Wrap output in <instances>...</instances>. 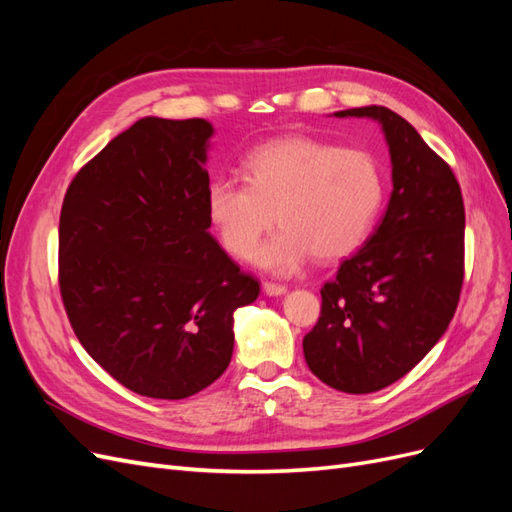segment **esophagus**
Segmentation results:
<instances>
[{
	"instance_id": "esophagus-1",
	"label": "esophagus",
	"mask_w": 512,
	"mask_h": 512,
	"mask_svg": "<svg viewBox=\"0 0 512 512\" xmlns=\"http://www.w3.org/2000/svg\"><path fill=\"white\" fill-rule=\"evenodd\" d=\"M262 292H265L267 297H282V294H286V292H288V288H286V286H282V284L265 282V284H262Z\"/></svg>"
}]
</instances>
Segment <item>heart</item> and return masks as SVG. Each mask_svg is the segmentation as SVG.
<instances>
[{
  "label": "heart",
  "instance_id": "b5f03b06",
  "mask_svg": "<svg viewBox=\"0 0 512 512\" xmlns=\"http://www.w3.org/2000/svg\"><path fill=\"white\" fill-rule=\"evenodd\" d=\"M247 183L228 175L207 188V215L226 250L245 258L273 226L254 260L271 273L350 256L369 235L384 198L378 162L367 151L339 149L309 136H282L245 158Z\"/></svg>",
  "mask_w": 512,
  "mask_h": 512
}]
</instances>
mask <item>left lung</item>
I'll use <instances>...</instances> for the list:
<instances>
[{"instance_id": "obj_1", "label": "left lung", "mask_w": 512, "mask_h": 512, "mask_svg": "<svg viewBox=\"0 0 512 512\" xmlns=\"http://www.w3.org/2000/svg\"><path fill=\"white\" fill-rule=\"evenodd\" d=\"M333 115L380 123L393 190L371 237L322 286L303 354L331 389L363 395L404 378L448 329L463 284L466 211L451 166L404 117L386 106Z\"/></svg>"}]
</instances>
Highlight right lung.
I'll list each match as a JSON object with an SVG mask.
<instances>
[{
    "label": "right lung",
    "instance_id": "obj_1",
    "mask_svg": "<svg viewBox=\"0 0 512 512\" xmlns=\"http://www.w3.org/2000/svg\"><path fill=\"white\" fill-rule=\"evenodd\" d=\"M207 119L143 117L74 177L59 288L79 342L126 389L185 399L218 380L260 286L209 232Z\"/></svg>",
    "mask_w": 512,
    "mask_h": 512
}]
</instances>
